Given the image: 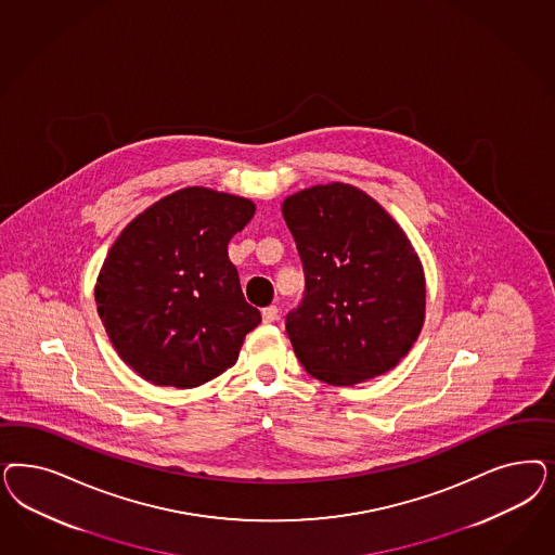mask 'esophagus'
Segmentation results:
<instances>
[{"instance_id":"1","label":"esophagus","mask_w":555,"mask_h":555,"mask_svg":"<svg viewBox=\"0 0 555 555\" xmlns=\"http://www.w3.org/2000/svg\"><path fill=\"white\" fill-rule=\"evenodd\" d=\"M261 317H263V322H275L278 317H280V308L278 306H268V308H263Z\"/></svg>"}]
</instances>
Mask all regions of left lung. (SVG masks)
<instances>
[{
  "instance_id": "1",
  "label": "left lung",
  "mask_w": 555,
  "mask_h": 555,
  "mask_svg": "<svg viewBox=\"0 0 555 555\" xmlns=\"http://www.w3.org/2000/svg\"><path fill=\"white\" fill-rule=\"evenodd\" d=\"M282 215L305 266V298L287 337L306 372L356 386L390 372L418 339L427 287L409 236L374 197L349 183L287 196Z\"/></svg>"
}]
</instances>
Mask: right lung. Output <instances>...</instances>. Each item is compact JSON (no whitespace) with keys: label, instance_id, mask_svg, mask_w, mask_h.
I'll return each mask as SVG.
<instances>
[{"label":"right lung","instance_id":"add662e5","mask_svg":"<svg viewBox=\"0 0 555 555\" xmlns=\"http://www.w3.org/2000/svg\"><path fill=\"white\" fill-rule=\"evenodd\" d=\"M253 215L247 197L183 188L130 220L107 250L98 314L146 382L188 390L236 363L261 314L245 300L227 247Z\"/></svg>","mask_w":555,"mask_h":555}]
</instances>
